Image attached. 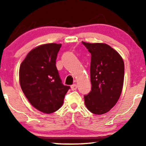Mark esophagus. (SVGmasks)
Listing matches in <instances>:
<instances>
[{
	"label": "esophagus",
	"instance_id": "34e87169",
	"mask_svg": "<svg viewBox=\"0 0 146 146\" xmlns=\"http://www.w3.org/2000/svg\"><path fill=\"white\" fill-rule=\"evenodd\" d=\"M77 88H78V86H77V84H74L71 85V88L72 90H75L77 89Z\"/></svg>",
	"mask_w": 146,
	"mask_h": 146
}]
</instances>
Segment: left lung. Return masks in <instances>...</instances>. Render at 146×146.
Wrapping results in <instances>:
<instances>
[{"label": "left lung", "instance_id": "obj_1", "mask_svg": "<svg viewBox=\"0 0 146 146\" xmlns=\"http://www.w3.org/2000/svg\"><path fill=\"white\" fill-rule=\"evenodd\" d=\"M91 54V91L84 95V103L91 113L102 115L116 104L124 79V63L117 52L104 43L82 42Z\"/></svg>", "mask_w": 146, "mask_h": 146}]
</instances>
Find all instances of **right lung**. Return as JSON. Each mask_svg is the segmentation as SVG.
<instances>
[{"label": "right lung", "instance_id": "add662e5", "mask_svg": "<svg viewBox=\"0 0 146 146\" xmlns=\"http://www.w3.org/2000/svg\"><path fill=\"white\" fill-rule=\"evenodd\" d=\"M61 44H46L31 50L20 66L23 92L34 108L44 113L56 112L63 104L70 86L62 82L56 60Z\"/></svg>", "mask_w": 146, "mask_h": 146}]
</instances>
